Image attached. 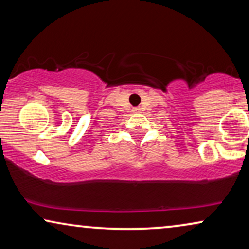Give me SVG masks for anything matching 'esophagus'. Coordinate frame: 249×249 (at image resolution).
I'll return each mask as SVG.
<instances>
[{
  "mask_svg": "<svg viewBox=\"0 0 249 249\" xmlns=\"http://www.w3.org/2000/svg\"><path fill=\"white\" fill-rule=\"evenodd\" d=\"M134 111H135V112H137V111H139V108H137V107H136V108H135V110H134Z\"/></svg>",
  "mask_w": 249,
  "mask_h": 249,
  "instance_id": "34e87169",
  "label": "esophagus"
}]
</instances>
